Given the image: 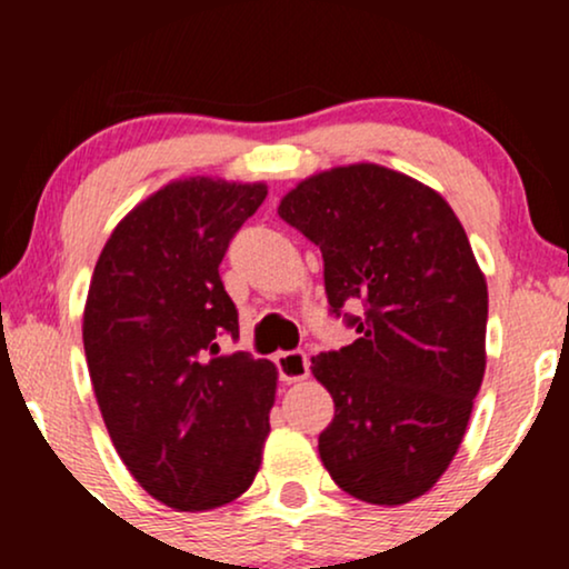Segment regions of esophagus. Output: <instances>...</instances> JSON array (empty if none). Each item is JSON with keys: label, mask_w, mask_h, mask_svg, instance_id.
<instances>
[{"label": "esophagus", "mask_w": 569, "mask_h": 569, "mask_svg": "<svg viewBox=\"0 0 569 569\" xmlns=\"http://www.w3.org/2000/svg\"><path fill=\"white\" fill-rule=\"evenodd\" d=\"M278 375L283 382H302L310 375V363H307V352L305 350H289L280 352L276 358Z\"/></svg>", "instance_id": "obj_1"}]
</instances>
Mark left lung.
<instances>
[{
    "instance_id": "8db88e82",
    "label": "left lung",
    "mask_w": 569,
    "mask_h": 569,
    "mask_svg": "<svg viewBox=\"0 0 569 569\" xmlns=\"http://www.w3.org/2000/svg\"><path fill=\"white\" fill-rule=\"evenodd\" d=\"M280 219L323 253L331 316L358 339L312 356L335 398L318 436L326 471L377 506L426 495L447 471L487 367V280L439 192L358 162L305 179ZM361 301L350 317L343 305Z\"/></svg>"
}]
</instances>
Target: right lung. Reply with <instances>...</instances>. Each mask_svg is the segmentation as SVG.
Wrapping results in <instances>:
<instances>
[{
    "instance_id": "1",
    "label": "right lung",
    "mask_w": 569,
    "mask_h": 569,
    "mask_svg": "<svg viewBox=\"0 0 569 569\" xmlns=\"http://www.w3.org/2000/svg\"><path fill=\"white\" fill-rule=\"evenodd\" d=\"M264 184L171 181L114 227L84 305L82 342L117 455L154 500L219 508L251 487L270 433L278 371L219 352L238 310L219 278Z\"/></svg>"
}]
</instances>
